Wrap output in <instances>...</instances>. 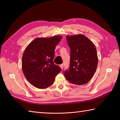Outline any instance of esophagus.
Instances as JSON below:
<instances>
[{"label": "esophagus", "instance_id": "1", "mask_svg": "<svg viewBox=\"0 0 120 120\" xmlns=\"http://www.w3.org/2000/svg\"><path fill=\"white\" fill-rule=\"evenodd\" d=\"M60 67L61 68V69L62 70L63 69V68H64V64H61L60 65Z\"/></svg>", "mask_w": 120, "mask_h": 120}]
</instances>
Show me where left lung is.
<instances>
[{
  "mask_svg": "<svg viewBox=\"0 0 120 120\" xmlns=\"http://www.w3.org/2000/svg\"><path fill=\"white\" fill-rule=\"evenodd\" d=\"M68 44L71 50L69 70L64 75L72 84L83 85L91 79L96 71L98 58L95 47L84 35L67 36Z\"/></svg>",
  "mask_w": 120,
  "mask_h": 120,
  "instance_id": "8db88e82",
  "label": "left lung"
}]
</instances>
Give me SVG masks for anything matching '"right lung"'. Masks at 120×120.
<instances>
[{
	"mask_svg": "<svg viewBox=\"0 0 120 120\" xmlns=\"http://www.w3.org/2000/svg\"><path fill=\"white\" fill-rule=\"evenodd\" d=\"M61 39V36L37 38L25 49L22 57V71L27 80L36 88L50 86L61 71L53 61L56 46Z\"/></svg>",
	"mask_w": 120,
	"mask_h": 120,
	"instance_id": "right-lung-1",
	"label": "right lung"
}]
</instances>
